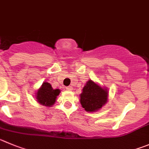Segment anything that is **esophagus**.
Returning a JSON list of instances; mask_svg holds the SVG:
<instances>
[{"mask_svg":"<svg viewBox=\"0 0 149 149\" xmlns=\"http://www.w3.org/2000/svg\"><path fill=\"white\" fill-rule=\"evenodd\" d=\"M65 88H66V90H68V91H71V90H73V87H72L71 86H68V87H66Z\"/></svg>","mask_w":149,"mask_h":149,"instance_id":"esophagus-1","label":"esophagus"}]
</instances>
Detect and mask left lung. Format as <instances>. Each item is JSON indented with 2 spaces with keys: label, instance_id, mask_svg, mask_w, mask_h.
<instances>
[{
  "label": "left lung",
  "instance_id": "8db88e82",
  "mask_svg": "<svg viewBox=\"0 0 149 149\" xmlns=\"http://www.w3.org/2000/svg\"><path fill=\"white\" fill-rule=\"evenodd\" d=\"M108 92L107 87H101L91 79H89L83 87L80 94V103L84 110L95 112L104 107L108 101Z\"/></svg>",
  "mask_w": 149,
  "mask_h": 149
}]
</instances>
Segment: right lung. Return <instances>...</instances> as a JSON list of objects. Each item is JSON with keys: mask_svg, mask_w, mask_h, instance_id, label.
Returning a JSON list of instances; mask_svg holds the SVG:
<instances>
[{"mask_svg": "<svg viewBox=\"0 0 149 149\" xmlns=\"http://www.w3.org/2000/svg\"><path fill=\"white\" fill-rule=\"evenodd\" d=\"M60 92L59 89L54 90L50 83L45 81L36 93V100L42 106L50 107L55 104Z\"/></svg>", "mask_w": 149, "mask_h": 149, "instance_id": "1", "label": "right lung"}]
</instances>
